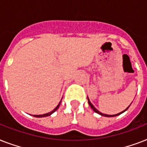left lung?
<instances>
[{
    "mask_svg": "<svg viewBox=\"0 0 147 147\" xmlns=\"http://www.w3.org/2000/svg\"><path fill=\"white\" fill-rule=\"evenodd\" d=\"M88 104H89V105H90V106H91V107H92V109L94 110V112H96V113H98V114H100V115H101V116H105V117H115V116H117V115H119V114H122V113H123V112H124V111H127V110L128 109V107H130V106H129V107H128L127 108V109H126V110H124V111H123L121 112V113H119V114H114V115H108V114H102V113H100V111H98V110H97L96 108H95V107H94V106H93V105H92V103L90 102V100H89V99H88Z\"/></svg>",
    "mask_w": 147,
    "mask_h": 147,
    "instance_id": "1",
    "label": "left lung"
}]
</instances>
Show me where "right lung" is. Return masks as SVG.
Segmentation results:
<instances>
[{"instance_id":"1","label":"right lung","mask_w":147,"mask_h":147,"mask_svg":"<svg viewBox=\"0 0 147 147\" xmlns=\"http://www.w3.org/2000/svg\"><path fill=\"white\" fill-rule=\"evenodd\" d=\"M61 101H62V100H61ZM61 101H60L59 104V105H58L57 106H56V107H55V109L53 110V111H51V112H49V113H47V114H40V115H33V116L36 117H43L49 116V115H51V114H53V112H55V111H56V110H57L58 108H59V107L60 104H61Z\"/></svg>"}]
</instances>
